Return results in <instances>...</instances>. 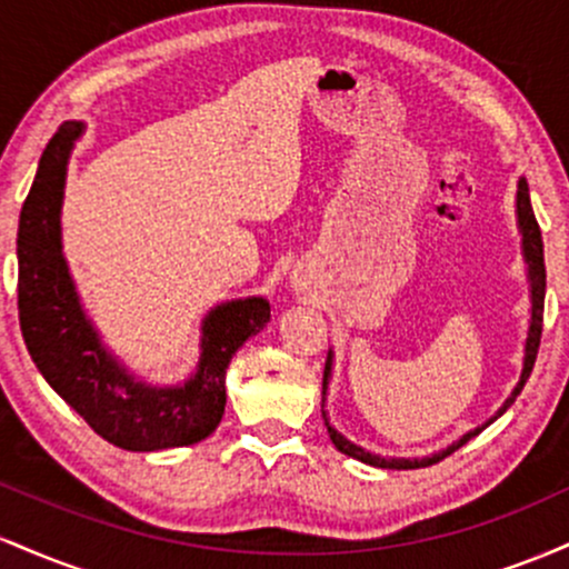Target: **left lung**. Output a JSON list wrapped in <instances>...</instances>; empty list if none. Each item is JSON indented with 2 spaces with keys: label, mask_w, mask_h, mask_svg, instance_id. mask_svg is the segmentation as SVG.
<instances>
[{
  "label": "left lung",
  "mask_w": 569,
  "mask_h": 569,
  "mask_svg": "<svg viewBox=\"0 0 569 569\" xmlns=\"http://www.w3.org/2000/svg\"><path fill=\"white\" fill-rule=\"evenodd\" d=\"M516 213H519V230H521V246H525V259L527 264H530V286H532V321H530V335H527V356H525V369H521V380L519 385L513 388V393L508 396V401L502 403L498 417L506 411L511 403L516 401V396L521 393V388H525V382L530 380L532 375V367H535V358H538V348H540V335H543V302H546V262H543V238H540V227H538V219H535L532 213V202H530V189H527V181H519V194H516ZM329 371H331V352L329 358H326V369H323V396H326V388H329ZM323 409V407H321ZM495 420V417H492ZM489 420V422H492ZM323 422L326 428H329V436L331 441H335V447L339 449L342 455L348 457H356V460L367 462V466H377V468H422V466H433V462L443 460L447 455L457 452V449L462 447V443H468L473 439L476 433H479L481 428L471 430V433L462 436L460 441H455L452 447H447L443 452L433 455V457H422V460H385V457H377L367 452V449L356 447V443H350L345 436H339L335 428L329 426V417H326L323 411Z\"/></svg>",
  "instance_id": "8db88e82"
}]
</instances>
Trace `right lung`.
Here are the masks:
<instances>
[{
	"mask_svg": "<svg viewBox=\"0 0 569 569\" xmlns=\"http://www.w3.org/2000/svg\"><path fill=\"white\" fill-rule=\"evenodd\" d=\"M82 122H63L44 147L18 221V318L31 361L101 439L130 452L189 447L224 415V375L248 337L270 321V302L219 305L202 321L198 375L181 388L136 382L98 342L77 302L61 253V198L71 143Z\"/></svg>",
	"mask_w": 569,
	"mask_h": 569,
	"instance_id": "1",
	"label": "right lung"
}]
</instances>
